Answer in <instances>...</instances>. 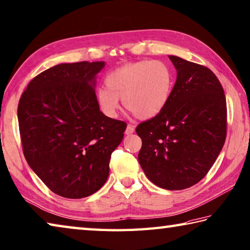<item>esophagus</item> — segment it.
<instances>
[{
	"mask_svg": "<svg viewBox=\"0 0 250 250\" xmlns=\"http://www.w3.org/2000/svg\"><path fill=\"white\" fill-rule=\"evenodd\" d=\"M134 125H126V129H125V134H132L133 132H134Z\"/></svg>",
	"mask_w": 250,
	"mask_h": 250,
	"instance_id": "esophagus-1",
	"label": "esophagus"
}]
</instances>
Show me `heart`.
<instances>
[{"mask_svg":"<svg viewBox=\"0 0 250 250\" xmlns=\"http://www.w3.org/2000/svg\"><path fill=\"white\" fill-rule=\"evenodd\" d=\"M174 84V73L165 62L128 63L107 75V86H101L97 90L98 104L106 116L113 118L120 108V98L135 117L151 119L165 109Z\"/></svg>","mask_w":250,"mask_h":250,"instance_id":"1","label":"heart"}]
</instances>
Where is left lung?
<instances>
[{"label": "left lung", "mask_w": 250, "mask_h": 250, "mask_svg": "<svg viewBox=\"0 0 250 250\" xmlns=\"http://www.w3.org/2000/svg\"><path fill=\"white\" fill-rule=\"evenodd\" d=\"M177 71L168 104L137 126L139 163L154 185L183 190L199 183L226 139V99L215 74L197 63L169 56Z\"/></svg>", "instance_id": "left-lung-1"}]
</instances>
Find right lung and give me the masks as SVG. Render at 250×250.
Returning a JSON list of instances; mask_svg holds the SVG:
<instances>
[{
    "label": "right lung",
    "instance_id": "add662e5",
    "mask_svg": "<svg viewBox=\"0 0 250 250\" xmlns=\"http://www.w3.org/2000/svg\"><path fill=\"white\" fill-rule=\"evenodd\" d=\"M105 62L61 63L29 82L18 103L22 152L59 196L88 197L109 175L111 153L126 124L99 110L95 86Z\"/></svg>",
    "mask_w": 250,
    "mask_h": 250
}]
</instances>
